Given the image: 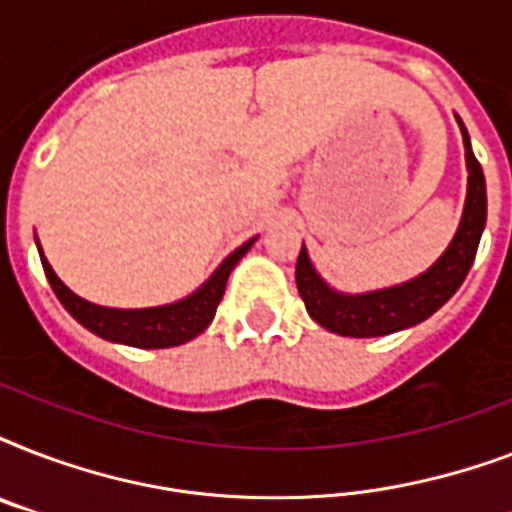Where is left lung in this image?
<instances>
[{
	"instance_id": "8db88e82",
	"label": "left lung",
	"mask_w": 512,
	"mask_h": 512,
	"mask_svg": "<svg viewBox=\"0 0 512 512\" xmlns=\"http://www.w3.org/2000/svg\"><path fill=\"white\" fill-rule=\"evenodd\" d=\"M460 122V119H457ZM462 140H465V162H468V199L462 223L454 233L452 244L438 263L417 279L406 281L401 287L380 289L369 295H337L316 276L308 252L300 249L297 257L295 279L305 308L313 321L342 337H380L398 332V329L414 327L441 308L449 297L460 289L468 276L470 265L476 260L478 241L486 225V183L484 170L473 156L470 138L465 124L460 122Z\"/></svg>"
}]
</instances>
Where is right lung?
Returning a JSON list of instances; mask_svg holds the SVG:
<instances>
[{
	"instance_id": "obj_1",
	"label": "right lung",
	"mask_w": 512,
	"mask_h": 512,
	"mask_svg": "<svg viewBox=\"0 0 512 512\" xmlns=\"http://www.w3.org/2000/svg\"><path fill=\"white\" fill-rule=\"evenodd\" d=\"M252 244H255V239H249L247 244H241L236 252L225 257L223 265L212 273V279L191 297H185L180 303L162 305V308H143V311H116V308L87 303L55 276L44 255L42 268L63 308L90 332L106 337V340L132 345V348H172V345H183V342L193 340L209 327V321L215 319L217 305L223 300L233 265L247 255Z\"/></svg>"
}]
</instances>
